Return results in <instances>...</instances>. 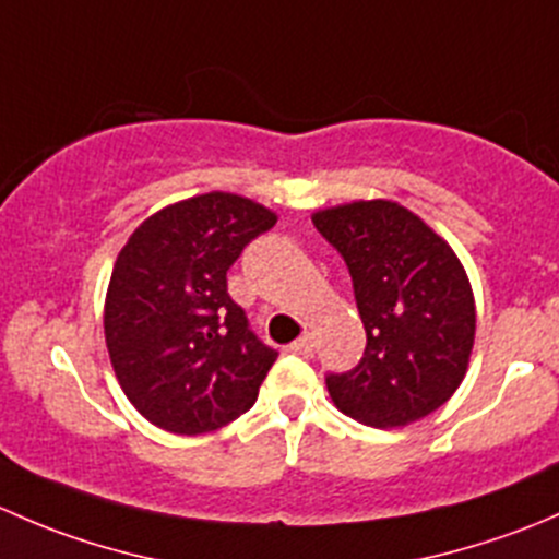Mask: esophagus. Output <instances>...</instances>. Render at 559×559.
I'll use <instances>...</instances> for the list:
<instances>
[{"label":"esophagus","instance_id":"esophagus-1","mask_svg":"<svg viewBox=\"0 0 559 559\" xmlns=\"http://www.w3.org/2000/svg\"><path fill=\"white\" fill-rule=\"evenodd\" d=\"M287 349H290V353H296V355H304V358H312V355H314V338L307 333V336H301L298 342H293Z\"/></svg>","mask_w":559,"mask_h":559}]
</instances>
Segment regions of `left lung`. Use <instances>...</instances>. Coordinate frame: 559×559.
Masks as SVG:
<instances>
[{
    "label": "left lung",
    "instance_id": "left-lung-1",
    "mask_svg": "<svg viewBox=\"0 0 559 559\" xmlns=\"http://www.w3.org/2000/svg\"><path fill=\"white\" fill-rule=\"evenodd\" d=\"M314 228L342 252L366 353L328 373L333 406L371 428H404L452 399L468 371L476 304L468 274L433 228L399 201L328 206Z\"/></svg>",
    "mask_w": 559,
    "mask_h": 559
}]
</instances>
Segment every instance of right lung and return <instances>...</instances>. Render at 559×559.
I'll return each instance as SVG.
<instances>
[{
	"label": "right lung",
	"instance_id": "1",
	"mask_svg": "<svg viewBox=\"0 0 559 559\" xmlns=\"http://www.w3.org/2000/svg\"><path fill=\"white\" fill-rule=\"evenodd\" d=\"M277 215L237 193H201L147 217L120 250L105 338L126 399L147 423L199 436L255 404L277 360L228 296L226 274Z\"/></svg>",
	"mask_w": 559,
	"mask_h": 559
}]
</instances>
